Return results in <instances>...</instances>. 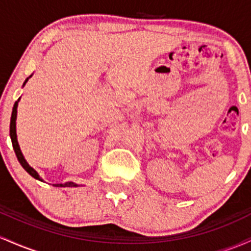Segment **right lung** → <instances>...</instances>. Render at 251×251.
Instances as JSON below:
<instances>
[{
  "mask_svg": "<svg viewBox=\"0 0 251 251\" xmlns=\"http://www.w3.org/2000/svg\"><path fill=\"white\" fill-rule=\"evenodd\" d=\"M27 81H28V77L25 79V83ZM16 113H17V101L14 103L13 112H11V118H10V138H11V144H13L14 151H15L17 159H19V162L22 165V168H24L25 171H27L28 174L31 176V177L36 178V179H39V180H42L35 170L31 168V166H29V164L25 162V159L24 158V154H22L21 150H20L19 143H17V138H16ZM54 186H61V188H66V186H76V185L74 183H72V181H68V183H65V184H54Z\"/></svg>",
  "mask_w": 251,
  "mask_h": 251,
  "instance_id": "add662e5",
  "label": "right lung"
}]
</instances>
